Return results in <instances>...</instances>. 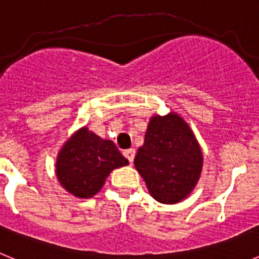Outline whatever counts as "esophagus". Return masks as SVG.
I'll return each instance as SVG.
<instances>
[{"label": "esophagus", "instance_id": "1", "mask_svg": "<svg viewBox=\"0 0 259 259\" xmlns=\"http://www.w3.org/2000/svg\"><path fill=\"white\" fill-rule=\"evenodd\" d=\"M123 154H124V157L127 158L128 161H130V163H132L135 159V154H136V150L135 149H127L123 152Z\"/></svg>", "mask_w": 259, "mask_h": 259}]
</instances>
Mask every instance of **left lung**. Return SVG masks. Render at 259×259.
Wrapping results in <instances>:
<instances>
[{"label":"left lung","mask_w":259,"mask_h":259,"mask_svg":"<svg viewBox=\"0 0 259 259\" xmlns=\"http://www.w3.org/2000/svg\"><path fill=\"white\" fill-rule=\"evenodd\" d=\"M135 167L150 194L162 203L184 200L202 168V153L193 132L178 114L150 119Z\"/></svg>","instance_id":"obj_1"}]
</instances>
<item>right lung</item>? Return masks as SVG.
Returning a JSON list of instances; mask_svg holds the SVG:
<instances>
[{
  "mask_svg": "<svg viewBox=\"0 0 259 259\" xmlns=\"http://www.w3.org/2000/svg\"><path fill=\"white\" fill-rule=\"evenodd\" d=\"M113 141L102 140L88 128H81L65 144L57 159V178L70 193L92 197L104 185L109 174L127 166Z\"/></svg>",
  "mask_w": 259,
  "mask_h": 259,
  "instance_id": "1",
  "label": "right lung"
}]
</instances>
